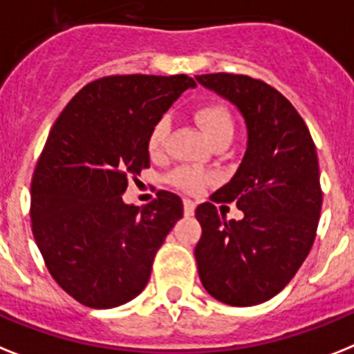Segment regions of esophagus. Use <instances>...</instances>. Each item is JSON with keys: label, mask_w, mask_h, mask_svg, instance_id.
<instances>
[{"label": "esophagus", "mask_w": 354, "mask_h": 354, "mask_svg": "<svg viewBox=\"0 0 354 354\" xmlns=\"http://www.w3.org/2000/svg\"><path fill=\"white\" fill-rule=\"evenodd\" d=\"M195 213V203L194 201H189V198H184V215L186 217H192Z\"/></svg>", "instance_id": "1"}]
</instances>
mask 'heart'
<instances>
[{
    "mask_svg": "<svg viewBox=\"0 0 354 354\" xmlns=\"http://www.w3.org/2000/svg\"><path fill=\"white\" fill-rule=\"evenodd\" d=\"M192 115L212 142L223 139V137H227V139L232 137L235 122H233L232 110L223 101H206V103L197 104L192 110ZM166 133H168V122L166 119H159L151 127L148 141H146V148L150 151V156H159L165 146ZM209 180H212V175L189 168V166H179L177 170L168 175V183L171 186L188 192V194H198Z\"/></svg>",
    "mask_w": 354,
    "mask_h": 354,
    "instance_id": "b5f03b06",
    "label": "heart"
}]
</instances>
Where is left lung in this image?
Segmentation results:
<instances>
[{
  "instance_id": "obj_1",
  "label": "left lung",
  "mask_w": 354,
  "mask_h": 354,
  "mask_svg": "<svg viewBox=\"0 0 354 354\" xmlns=\"http://www.w3.org/2000/svg\"><path fill=\"white\" fill-rule=\"evenodd\" d=\"M195 79L236 104L248 124L236 174L195 209L198 277L213 299L257 306L288 286L313 248L322 209L317 148L293 104L262 79L226 72ZM233 200L241 221L216 209Z\"/></svg>"
}]
</instances>
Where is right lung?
Listing matches in <instances>:
<instances>
[{
	"instance_id": "obj_1",
	"label": "right lung",
	"mask_w": 354,
	"mask_h": 354,
	"mask_svg": "<svg viewBox=\"0 0 354 354\" xmlns=\"http://www.w3.org/2000/svg\"><path fill=\"white\" fill-rule=\"evenodd\" d=\"M195 81L188 75H106L55 119L30 184L32 233L46 270L72 299L108 309L130 302L183 201L159 189L146 206L122 203L128 179L150 168L151 127Z\"/></svg>"
}]
</instances>
